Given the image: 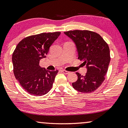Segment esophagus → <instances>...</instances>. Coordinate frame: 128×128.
Wrapping results in <instances>:
<instances>
[{"mask_svg": "<svg viewBox=\"0 0 128 128\" xmlns=\"http://www.w3.org/2000/svg\"><path fill=\"white\" fill-rule=\"evenodd\" d=\"M62 73H64V74H70V72L69 71H67V70H62Z\"/></svg>", "mask_w": 128, "mask_h": 128, "instance_id": "34e87169", "label": "esophagus"}]
</instances>
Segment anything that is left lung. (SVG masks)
<instances>
[{
  "instance_id": "left-lung-1",
  "label": "left lung",
  "mask_w": 128,
  "mask_h": 128,
  "mask_svg": "<svg viewBox=\"0 0 128 128\" xmlns=\"http://www.w3.org/2000/svg\"><path fill=\"white\" fill-rule=\"evenodd\" d=\"M76 44L78 58L86 65L87 72L82 76L76 74L78 78L72 83L74 90L82 93L96 90L105 80L110 62V50L108 44L96 32L88 30L64 32Z\"/></svg>"
}]
</instances>
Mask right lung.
<instances>
[{
    "instance_id": "right-lung-1",
    "label": "right lung",
    "mask_w": 128,
    "mask_h": 128,
    "mask_svg": "<svg viewBox=\"0 0 128 128\" xmlns=\"http://www.w3.org/2000/svg\"><path fill=\"white\" fill-rule=\"evenodd\" d=\"M60 34L48 32L28 36L14 50L12 58L14 75L22 88L32 96H43L53 86L58 70H46L39 66V62L46 58Z\"/></svg>"
}]
</instances>
